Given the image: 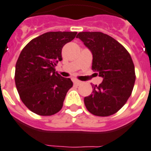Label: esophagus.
Masks as SVG:
<instances>
[{
  "instance_id": "34e87169",
  "label": "esophagus",
  "mask_w": 151,
  "mask_h": 151,
  "mask_svg": "<svg viewBox=\"0 0 151 151\" xmlns=\"http://www.w3.org/2000/svg\"><path fill=\"white\" fill-rule=\"evenodd\" d=\"M73 84H75V85H77V86L80 85V84L82 83L81 81H78V80H76V79L73 80Z\"/></svg>"
}]
</instances>
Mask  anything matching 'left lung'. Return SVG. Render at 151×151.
Returning a JSON list of instances; mask_svg holds the SVG:
<instances>
[{
	"label": "left lung",
	"instance_id": "obj_1",
	"mask_svg": "<svg viewBox=\"0 0 151 151\" xmlns=\"http://www.w3.org/2000/svg\"><path fill=\"white\" fill-rule=\"evenodd\" d=\"M77 38L92 53V70L103 78L84 99L91 113L109 116L119 111L131 95L135 84V67L130 55L116 40L100 32H82Z\"/></svg>",
	"mask_w": 151,
	"mask_h": 151
}]
</instances>
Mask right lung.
Instances as JSON below:
<instances>
[{"instance_id":"right-lung-1","label":"right lung","mask_w":151,"mask_h":151,"mask_svg":"<svg viewBox=\"0 0 151 151\" xmlns=\"http://www.w3.org/2000/svg\"><path fill=\"white\" fill-rule=\"evenodd\" d=\"M76 32H50L33 39L22 50L15 66V84L21 100L34 113L52 116L62 109L73 82L55 72L62 48Z\"/></svg>"}]
</instances>
